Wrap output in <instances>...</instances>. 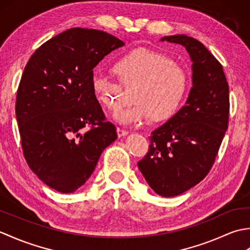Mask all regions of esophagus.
Segmentation results:
<instances>
[{"mask_svg":"<svg viewBox=\"0 0 250 250\" xmlns=\"http://www.w3.org/2000/svg\"><path fill=\"white\" fill-rule=\"evenodd\" d=\"M129 132L125 130V129H121V128H117V134H118V137H122V136H125L128 135Z\"/></svg>","mask_w":250,"mask_h":250,"instance_id":"34e87169","label":"esophagus"}]
</instances>
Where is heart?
I'll return each instance as SVG.
<instances>
[{"label":"heart","mask_w":250,"mask_h":250,"mask_svg":"<svg viewBox=\"0 0 250 250\" xmlns=\"http://www.w3.org/2000/svg\"><path fill=\"white\" fill-rule=\"evenodd\" d=\"M114 70L124 83L136 82L132 95L135 102L114 115L120 124L141 125L150 116L156 121H164L177 113L187 91V76L171 58L161 52L137 48L121 56L115 62ZM92 87L106 107H120L122 88L119 82L97 73L92 78Z\"/></svg>","instance_id":"b5f03b06"}]
</instances>
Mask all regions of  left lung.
I'll use <instances>...</instances> for the list:
<instances>
[{
    "instance_id": "obj_1",
    "label": "left lung",
    "mask_w": 250,
    "mask_h": 250,
    "mask_svg": "<svg viewBox=\"0 0 250 250\" xmlns=\"http://www.w3.org/2000/svg\"><path fill=\"white\" fill-rule=\"evenodd\" d=\"M162 42L183 45L192 61V88L184 107L151 132L146 156L137 166L161 196H175L204 179L213 167L229 124V84L216 58L184 34Z\"/></svg>"
}]
</instances>
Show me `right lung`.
I'll use <instances>...</instances> for the list:
<instances>
[{
    "label": "right lung",
    "mask_w": 250,
    "mask_h": 250,
    "mask_svg": "<svg viewBox=\"0 0 250 250\" xmlns=\"http://www.w3.org/2000/svg\"><path fill=\"white\" fill-rule=\"evenodd\" d=\"M125 43L94 29L66 30L37 48L16 99L23 156L48 187L72 193L116 139L92 87L93 67Z\"/></svg>",
    "instance_id": "right-lung-1"
}]
</instances>
